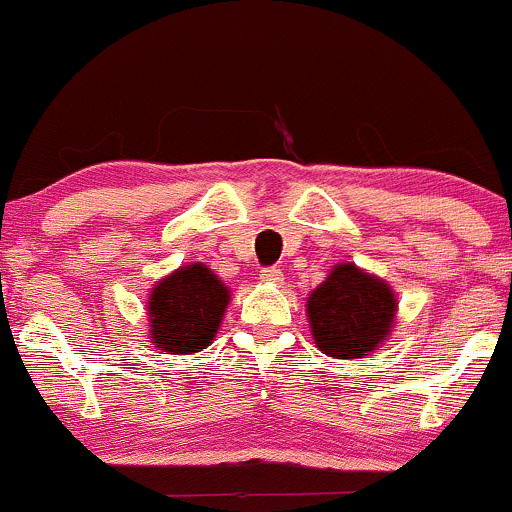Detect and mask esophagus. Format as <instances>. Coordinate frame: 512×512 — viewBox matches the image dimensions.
<instances>
[{"instance_id":"34e87169","label":"esophagus","mask_w":512,"mask_h":512,"mask_svg":"<svg viewBox=\"0 0 512 512\" xmlns=\"http://www.w3.org/2000/svg\"><path fill=\"white\" fill-rule=\"evenodd\" d=\"M262 281H269V284H281L284 281V272L279 267H264L260 272Z\"/></svg>"}]
</instances>
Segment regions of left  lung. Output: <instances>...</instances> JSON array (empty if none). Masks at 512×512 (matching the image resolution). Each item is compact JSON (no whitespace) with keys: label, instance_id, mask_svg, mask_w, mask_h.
Here are the masks:
<instances>
[{"label":"left lung","instance_id":"left-lung-1","mask_svg":"<svg viewBox=\"0 0 512 512\" xmlns=\"http://www.w3.org/2000/svg\"><path fill=\"white\" fill-rule=\"evenodd\" d=\"M397 303L390 286L339 264L308 298L315 344L334 358H363L387 337Z\"/></svg>","mask_w":512,"mask_h":512}]
</instances>
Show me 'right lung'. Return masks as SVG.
<instances>
[{
	"instance_id": "obj_1",
	"label": "right lung",
	"mask_w": 512,
	"mask_h": 512,
	"mask_svg": "<svg viewBox=\"0 0 512 512\" xmlns=\"http://www.w3.org/2000/svg\"><path fill=\"white\" fill-rule=\"evenodd\" d=\"M228 289L204 264H187L151 291V339L161 351L195 354L207 349L221 325Z\"/></svg>"
}]
</instances>
